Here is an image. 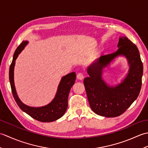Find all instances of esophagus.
Wrapping results in <instances>:
<instances>
[{"mask_svg": "<svg viewBox=\"0 0 148 148\" xmlns=\"http://www.w3.org/2000/svg\"><path fill=\"white\" fill-rule=\"evenodd\" d=\"M77 78L79 80H82L83 78H84V75L83 73H81V72H79V73H78L77 74Z\"/></svg>", "mask_w": 148, "mask_h": 148, "instance_id": "esophagus-1", "label": "esophagus"}]
</instances>
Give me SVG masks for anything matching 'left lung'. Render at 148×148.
Listing matches in <instances>:
<instances>
[{"instance_id":"1","label":"left lung","mask_w":148,"mask_h":148,"mask_svg":"<svg viewBox=\"0 0 148 148\" xmlns=\"http://www.w3.org/2000/svg\"><path fill=\"white\" fill-rule=\"evenodd\" d=\"M118 49L111 54L97 58L87 70L89 77L84 78L90 108L97 114L112 118L122 114L137 98L142 85L143 65L139 49L127 37L119 38ZM119 55L126 56L130 64V73L121 84L109 87L101 79V71Z\"/></svg>"}]
</instances>
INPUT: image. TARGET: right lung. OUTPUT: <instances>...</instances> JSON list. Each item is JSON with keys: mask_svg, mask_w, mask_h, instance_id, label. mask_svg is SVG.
Wrapping results in <instances>:
<instances>
[{"mask_svg": "<svg viewBox=\"0 0 148 148\" xmlns=\"http://www.w3.org/2000/svg\"><path fill=\"white\" fill-rule=\"evenodd\" d=\"M27 43V41H23L19 45L14 53L13 58L9 67V77L12 95L22 111L25 112L34 119L41 122L54 121L60 118L67 109L69 94L71 87L75 83L76 78V73L72 72L62 78L55 99L49 104L40 108H32L25 105L19 99L16 92L14 83V67L16 59Z\"/></svg>", "mask_w": 148, "mask_h": 148, "instance_id": "add662e5", "label": "right lung"}]
</instances>
